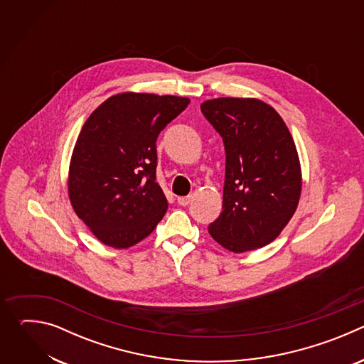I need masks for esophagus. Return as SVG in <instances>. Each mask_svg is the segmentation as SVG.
Masks as SVG:
<instances>
[{
    "label": "esophagus",
    "instance_id": "obj_1",
    "mask_svg": "<svg viewBox=\"0 0 364 364\" xmlns=\"http://www.w3.org/2000/svg\"><path fill=\"white\" fill-rule=\"evenodd\" d=\"M177 201H178V204H180V205H187V204H190L191 197H190V196H187V197H178V198H177Z\"/></svg>",
    "mask_w": 364,
    "mask_h": 364
}]
</instances>
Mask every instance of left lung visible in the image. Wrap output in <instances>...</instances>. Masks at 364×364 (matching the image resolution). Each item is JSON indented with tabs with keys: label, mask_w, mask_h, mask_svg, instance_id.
<instances>
[{
	"label": "left lung",
	"mask_w": 364,
	"mask_h": 364,
	"mask_svg": "<svg viewBox=\"0 0 364 364\" xmlns=\"http://www.w3.org/2000/svg\"><path fill=\"white\" fill-rule=\"evenodd\" d=\"M200 109L226 151L222 213L209 233L233 253L264 247L299 203L302 173L292 135L281 115L256 97H216Z\"/></svg>",
	"instance_id": "8db88e82"
}]
</instances>
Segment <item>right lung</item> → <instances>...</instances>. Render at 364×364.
Listing matches in <instances>:
<instances>
[{
    "instance_id": "obj_1",
    "label": "right lung",
    "mask_w": 364,
    "mask_h": 364,
    "mask_svg": "<svg viewBox=\"0 0 364 364\" xmlns=\"http://www.w3.org/2000/svg\"><path fill=\"white\" fill-rule=\"evenodd\" d=\"M188 97L124 92L90 114L76 139L68 176L77 218L103 245L128 249L164 218L168 201L155 181L159 134Z\"/></svg>"
}]
</instances>
